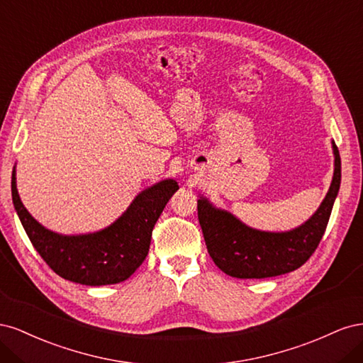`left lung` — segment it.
Segmentation results:
<instances>
[{
    "mask_svg": "<svg viewBox=\"0 0 363 363\" xmlns=\"http://www.w3.org/2000/svg\"><path fill=\"white\" fill-rule=\"evenodd\" d=\"M332 144L335 171L330 189L318 211L289 232L251 228L200 196L199 221L208 255L219 269L236 279H268L295 271L309 260L323 239L340 186V157Z\"/></svg>",
    "mask_w": 363,
    "mask_h": 363,
    "instance_id": "left-lung-1",
    "label": "left lung"
}]
</instances>
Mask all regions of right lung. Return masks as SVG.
<instances>
[{
  "label": "right lung",
  "instance_id": "right-lung-1",
  "mask_svg": "<svg viewBox=\"0 0 363 363\" xmlns=\"http://www.w3.org/2000/svg\"><path fill=\"white\" fill-rule=\"evenodd\" d=\"M12 172V200L33 247L47 265L65 280L103 286L127 280L145 260L151 233L179 184L162 180L136 195L115 223L95 233L63 236L40 225L33 218L16 189Z\"/></svg>",
  "mask_w": 363,
  "mask_h": 363
}]
</instances>
